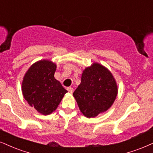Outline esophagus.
Masks as SVG:
<instances>
[{"mask_svg": "<svg viewBox=\"0 0 153 153\" xmlns=\"http://www.w3.org/2000/svg\"><path fill=\"white\" fill-rule=\"evenodd\" d=\"M67 90H68V91H69L70 94H72L74 92V88H71V87H68Z\"/></svg>", "mask_w": 153, "mask_h": 153, "instance_id": "34e87169", "label": "esophagus"}]
</instances>
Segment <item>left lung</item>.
<instances>
[{
	"label": "left lung",
	"mask_w": 153,
	"mask_h": 153,
	"mask_svg": "<svg viewBox=\"0 0 153 153\" xmlns=\"http://www.w3.org/2000/svg\"><path fill=\"white\" fill-rule=\"evenodd\" d=\"M118 94L116 81L106 68L98 63L84 69L82 81L73 93L81 112L87 118L107 111Z\"/></svg>",
	"instance_id": "1"
}]
</instances>
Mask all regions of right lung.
I'll return each instance as SVG.
<instances>
[{"label": "right lung", "mask_w": 153, "mask_h": 153, "mask_svg": "<svg viewBox=\"0 0 153 153\" xmlns=\"http://www.w3.org/2000/svg\"><path fill=\"white\" fill-rule=\"evenodd\" d=\"M56 66L49 60L37 62L25 75L22 91L25 99L43 115L57 108L67 91L54 78Z\"/></svg>", "instance_id": "obj_1"}]
</instances>
